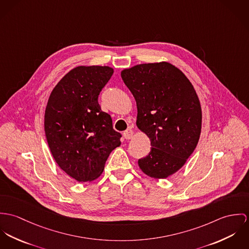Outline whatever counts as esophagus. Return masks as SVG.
<instances>
[{
  "instance_id": "34e87169",
  "label": "esophagus",
  "mask_w": 249,
  "mask_h": 249,
  "mask_svg": "<svg viewBox=\"0 0 249 249\" xmlns=\"http://www.w3.org/2000/svg\"><path fill=\"white\" fill-rule=\"evenodd\" d=\"M133 135H134V133H133V131L131 129H127L123 133V137L126 138V139H131V138H133Z\"/></svg>"
}]
</instances>
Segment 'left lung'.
I'll return each instance as SVG.
<instances>
[{"label": "left lung", "instance_id": "left-lung-1", "mask_svg": "<svg viewBox=\"0 0 249 249\" xmlns=\"http://www.w3.org/2000/svg\"><path fill=\"white\" fill-rule=\"evenodd\" d=\"M138 107L137 125L151 140L138 160L147 176L166 178L192 155L201 130V108L193 85L167 62L140 64L121 71Z\"/></svg>", "mask_w": 249, "mask_h": 249}]
</instances>
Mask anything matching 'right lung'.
Segmentation results:
<instances>
[{
  "mask_svg": "<svg viewBox=\"0 0 249 249\" xmlns=\"http://www.w3.org/2000/svg\"><path fill=\"white\" fill-rule=\"evenodd\" d=\"M112 73L106 66L77 67L58 82L47 104L45 133L51 152L59 167L79 182L97 178L120 145L121 134L98 103Z\"/></svg>",
  "mask_w": 249,
  "mask_h": 249,
  "instance_id": "add662e5",
  "label": "right lung"
}]
</instances>
